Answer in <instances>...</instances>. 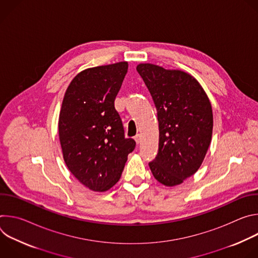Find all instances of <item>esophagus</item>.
<instances>
[{
	"mask_svg": "<svg viewBox=\"0 0 258 258\" xmlns=\"http://www.w3.org/2000/svg\"><path fill=\"white\" fill-rule=\"evenodd\" d=\"M135 141H136V143H137V144H140V143H141V141H142V137H141V135H137V136L135 137Z\"/></svg>",
	"mask_w": 258,
	"mask_h": 258,
	"instance_id": "1",
	"label": "esophagus"
}]
</instances>
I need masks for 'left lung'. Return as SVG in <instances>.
Wrapping results in <instances>:
<instances>
[{
  "label": "left lung",
  "instance_id": "obj_1",
  "mask_svg": "<svg viewBox=\"0 0 258 258\" xmlns=\"http://www.w3.org/2000/svg\"><path fill=\"white\" fill-rule=\"evenodd\" d=\"M137 71L157 110L158 153L149 162L154 177L164 186L179 185L200 167L210 145L213 116L199 83L180 70L145 63Z\"/></svg>",
  "mask_w": 258,
  "mask_h": 258
}]
</instances>
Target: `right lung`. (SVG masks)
I'll list each match as a JSON object with an SVG mask.
<instances>
[{"mask_svg":"<svg viewBox=\"0 0 258 258\" xmlns=\"http://www.w3.org/2000/svg\"><path fill=\"white\" fill-rule=\"evenodd\" d=\"M127 62L86 69L72 80L59 115L64 161L87 188L104 192L119 180L127 155L136 147L124 137L114 101Z\"/></svg>","mask_w":258,"mask_h":258,"instance_id":"1","label":"right lung"}]
</instances>
